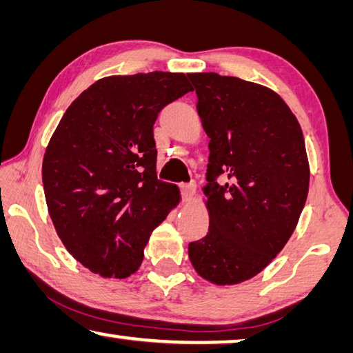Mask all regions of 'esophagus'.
I'll list each match as a JSON object with an SVG mask.
<instances>
[{
    "mask_svg": "<svg viewBox=\"0 0 353 353\" xmlns=\"http://www.w3.org/2000/svg\"><path fill=\"white\" fill-rule=\"evenodd\" d=\"M182 188V198L185 203H188V201H192L194 193H196V183L194 182H190V183H182L181 185Z\"/></svg>",
    "mask_w": 353,
    "mask_h": 353,
    "instance_id": "34e87169",
    "label": "esophagus"
}]
</instances>
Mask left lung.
<instances>
[{"label":"left lung","instance_id":"8db88e82","mask_svg":"<svg viewBox=\"0 0 353 353\" xmlns=\"http://www.w3.org/2000/svg\"><path fill=\"white\" fill-rule=\"evenodd\" d=\"M188 78L210 138L209 232L188 245V257L199 276L232 286L264 270L297 226L310 188L305 138L270 88L215 72ZM221 174L228 183L216 182Z\"/></svg>","mask_w":353,"mask_h":353}]
</instances>
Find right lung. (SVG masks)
<instances>
[{
    "label": "right lung",
    "mask_w": 353,
    "mask_h": 353,
    "mask_svg": "<svg viewBox=\"0 0 353 353\" xmlns=\"http://www.w3.org/2000/svg\"><path fill=\"white\" fill-rule=\"evenodd\" d=\"M190 91L185 74L105 77L61 117L43 155V192L61 242L92 273L133 275L181 201L177 185L157 179L154 124Z\"/></svg>",
    "instance_id": "right-lung-1"
}]
</instances>
